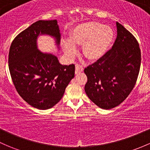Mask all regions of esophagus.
<instances>
[{
	"mask_svg": "<svg viewBox=\"0 0 150 150\" xmlns=\"http://www.w3.org/2000/svg\"><path fill=\"white\" fill-rule=\"evenodd\" d=\"M83 65H81L80 64H78V63H76L75 64V73L78 74L80 72H83Z\"/></svg>",
	"mask_w": 150,
	"mask_h": 150,
	"instance_id": "1",
	"label": "esophagus"
}]
</instances>
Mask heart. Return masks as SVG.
<instances>
[{
  "instance_id": "1",
  "label": "heart",
  "mask_w": 150,
  "mask_h": 150,
  "mask_svg": "<svg viewBox=\"0 0 150 150\" xmlns=\"http://www.w3.org/2000/svg\"><path fill=\"white\" fill-rule=\"evenodd\" d=\"M114 37L111 26H103L96 21L80 23L75 26L70 34V41L63 44L65 53L69 56L75 54L74 45H83V54L90 60L101 58L108 51Z\"/></svg>"
}]
</instances>
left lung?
I'll list each match as a JSON object with an SVG mask.
<instances>
[{"instance_id":"1","label":"left lung","mask_w":150,"mask_h":150,"mask_svg":"<svg viewBox=\"0 0 150 150\" xmlns=\"http://www.w3.org/2000/svg\"><path fill=\"white\" fill-rule=\"evenodd\" d=\"M117 37L112 48L84 70L88 80L85 91L91 100L103 109L121 104L137 80L141 51L136 38L116 22Z\"/></svg>"}]
</instances>
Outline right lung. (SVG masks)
Masks as SVG:
<instances>
[{"label": "right lung", "instance_id": "right-lung-1", "mask_svg": "<svg viewBox=\"0 0 150 150\" xmlns=\"http://www.w3.org/2000/svg\"><path fill=\"white\" fill-rule=\"evenodd\" d=\"M49 34L60 41L57 20L32 23L13 40L8 54L11 76L20 96L34 108L46 110L56 105L75 77V64L62 65L57 58L37 50L39 34Z\"/></svg>", "mask_w": 150, "mask_h": 150}]
</instances>
